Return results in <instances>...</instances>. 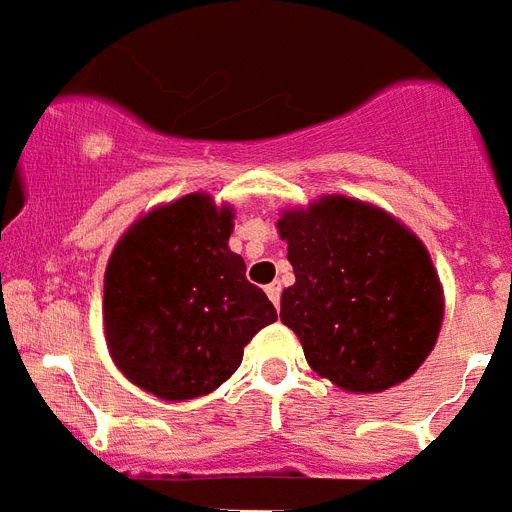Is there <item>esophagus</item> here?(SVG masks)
<instances>
[{
    "label": "esophagus",
    "mask_w": 512,
    "mask_h": 512,
    "mask_svg": "<svg viewBox=\"0 0 512 512\" xmlns=\"http://www.w3.org/2000/svg\"><path fill=\"white\" fill-rule=\"evenodd\" d=\"M280 293H282L280 282H272V285H267V296H269V301H272V304H275V306H280Z\"/></svg>",
    "instance_id": "esophagus-1"
}]
</instances>
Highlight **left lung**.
I'll return each mask as SVG.
<instances>
[{
  "instance_id": "obj_1",
  "label": "left lung",
  "mask_w": 512,
  "mask_h": 512,
  "mask_svg": "<svg viewBox=\"0 0 512 512\" xmlns=\"http://www.w3.org/2000/svg\"><path fill=\"white\" fill-rule=\"evenodd\" d=\"M277 232L296 275L282 290L280 320L309 367L351 394H380L410 378L444 322V288L423 240L346 195L285 208Z\"/></svg>"
}]
</instances>
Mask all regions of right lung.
I'll use <instances>...</instances> for the list:
<instances>
[{
  "label": "right lung",
  "mask_w": 512,
  "mask_h": 512,
  "mask_svg": "<svg viewBox=\"0 0 512 512\" xmlns=\"http://www.w3.org/2000/svg\"><path fill=\"white\" fill-rule=\"evenodd\" d=\"M235 208L206 192L155 206L121 235L105 269L102 327L110 359L163 402L222 386L277 312L230 251Z\"/></svg>",
  "instance_id": "right-lung-1"
}]
</instances>
